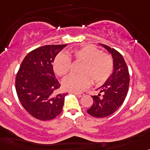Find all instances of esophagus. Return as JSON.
<instances>
[{
  "mask_svg": "<svg viewBox=\"0 0 150 150\" xmlns=\"http://www.w3.org/2000/svg\"><path fill=\"white\" fill-rule=\"evenodd\" d=\"M72 93L75 94L76 96L79 97V98H81V97H82L84 96V93H75V92H72Z\"/></svg>",
  "mask_w": 150,
  "mask_h": 150,
  "instance_id": "1",
  "label": "esophagus"
}]
</instances>
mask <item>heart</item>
Wrapping results in <instances>:
<instances>
[{
	"instance_id": "b5f03b06",
	"label": "heart",
	"mask_w": 150,
	"mask_h": 150,
	"mask_svg": "<svg viewBox=\"0 0 150 150\" xmlns=\"http://www.w3.org/2000/svg\"><path fill=\"white\" fill-rule=\"evenodd\" d=\"M70 55L75 60L83 62L81 68V75H69L63 79V88L70 92H81L90 86L91 80L96 83H103L110 76L114 63L111 56L102 53L94 45H85L73 50ZM71 58L67 54L60 53L53 62L55 73L60 77L67 75L71 67Z\"/></svg>"
}]
</instances>
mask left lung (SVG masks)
Masks as SVG:
<instances>
[{"label": "left lung", "mask_w": 150, "mask_h": 150, "mask_svg": "<svg viewBox=\"0 0 150 150\" xmlns=\"http://www.w3.org/2000/svg\"><path fill=\"white\" fill-rule=\"evenodd\" d=\"M111 54L114 71L102 87L97 90L103 96H92L93 103L87 113L94 117L102 118L110 116L120 107L127 96L129 86V73L123 57L117 50L104 44H100Z\"/></svg>", "instance_id": "8db88e82"}]
</instances>
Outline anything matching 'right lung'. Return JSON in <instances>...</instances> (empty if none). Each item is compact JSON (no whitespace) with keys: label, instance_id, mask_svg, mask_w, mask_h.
Segmentation results:
<instances>
[{"label":"right lung","instance_id":"right-lung-1","mask_svg":"<svg viewBox=\"0 0 150 150\" xmlns=\"http://www.w3.org/2000/svg\"><path fill=\"white\" fill-rule=\"evenodd\" d=\"M66 45H44L25 57L16 78L20 102L32 117L50 120L61 113L67 93L56 95L60 84L53 70L54 60Z\"/></svg>","mask_w":150,"mask_h":150}]
</instances>
